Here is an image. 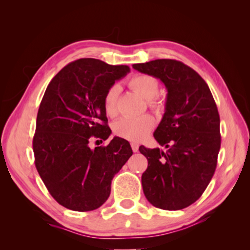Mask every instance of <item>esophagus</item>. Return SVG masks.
Here are the masks:
<instances>
[{
    "mask_svg": "<svg viewBox=\"0 0 250 250\" xmlns=\"http://www.w3.org/2000/svg\"><path fill=\"white\" fill-rule=\"evenodd\" d=\"M131 147H132V150L134 152L139 151V144H136V143H131Z\"/></svg>",
    "mask_w": 250,
    "mask_h": 250,
    "instance_id": "obj_1",
    "label": "esophagus"
}]
</instances>
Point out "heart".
Here are the masks:
<instances>
[{
  "instance_id": "heart-1",
  "label": "heart",
  "mask_w": 250,
  "mask_h": 250,
  "mask_svg": "<svg viewBox=\"0 0 250 250\" xmlns=\"http://www.w3.org/2000/svg\"><path fill=\"white\" fill-rule=\"evenodd\" d=\"M130 87L139 93L141 97L148 100L151 107H157L158 102L156 95L159 91V83L155 77L146 74L134 75L129 82ZM119 93V86L113 84L106 92L104 97V109L108 116L113 117L117 113V97ZM153 119L150 116L145 115L141 117H125L114 124V132L122 137L132 142H139L149 133L153 128Z\"/></svg>"
}]
</instances>
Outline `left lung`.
I'll return each instance as SVG.
<instances>
[{"mask_svg": "<svg viewBox=\"0 0 250 250\" xmlns=\"http://www.w3.org/2000/svg\"><path fill=\"white\" fill-rule=\"evenodd\" d=\"M133 68L160 79L167 90L166 111L153 133L167 150L140 147L148 160L143 191L158 208L183 209L200 198L215 173L221 144L218 109L204 79L183 62L158 59Z\"/></svg>", "mask_w": 250, "mask_h": 250, "instance_id": "8db88e82", "label": "left lung"}]
</instances>
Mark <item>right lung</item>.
Segmentation results:
<instances>
[{"label":"right lung","mask_w":250,"mask_h":250,"mask_svg":"<svg viewBox=\"0 0 250 250\" xmlns=\"http://www.w3.org/2000/svg\"><path fill=\"white\" fill-rule=\"evenodd\" d=\"M129 72L128 65L84 58L63 67L46 89L33 137L35 167L52 198L68 209L103 205L111 180L133 153L118 136L107 146L89 147L94 137L110 135L104 97Z\"/></svg>","instance_id":"right-lung-1"}]
</instances>
